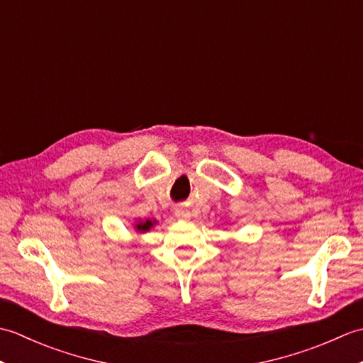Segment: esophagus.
I'll return each mask as SVG.
<instances>
[{
	"label": "esophagus",
	"instance_id": "obj_1",
	"mask_svg": "<svg viewBox=\"0 0 363 363\" xmlns=\"http://www.w3.org/2000/svg\"><path fill=\"white\" fill-rule=\"evenodd\" d=\"M174 215H176L177 220H182V221H187V220H190V217H191L190 212H189L187 209H176Z\"/></svg>",
	"mask_w": 363,
	"mask_h": 363
}]
</instances>
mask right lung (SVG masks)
<instances>
[{
  "mask_svg": "<svg viewBox=\"0 0 363 363\" xmlns=\"http://www.w3.org/2000/svg\"><path fill=\"white\" fill-rule=\"evenodd\" d=\"M156 225H157L156 220H150V218H146V220H143V218H135L133 228H134V230H135L137 234L142 235V234L150 233L151 228H154Z\"/></svg>",
  "mask_w": 363,
  "mask_h": 363,
  "instance_id": "1",
  "label": "right lung"
}]
</instances>
